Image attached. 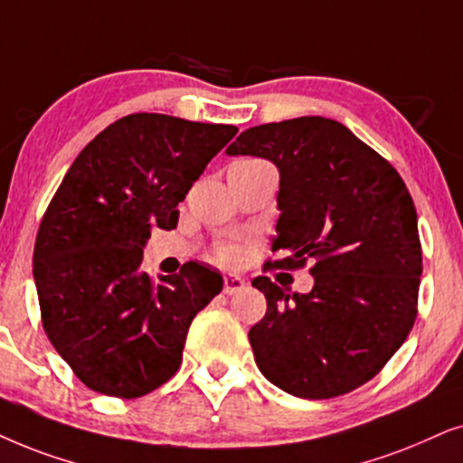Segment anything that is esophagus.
<instances>
[{"label": "esophagus", "instance_id": "obj_1", "mask_svg": "<svg viewBox=\"0 0 463 463\" xmlns=\"http://www.w3.org/2000/svg\"><path fill=\"white\" fill-rule=\"evenodd\" d=\"M245 286H248V283H245L243 277H239V275H226L224 277V294H228V296L241 292V289H245Z\"/></svg>", "mask_w": 463, "mask_h": 463}]
</instances>
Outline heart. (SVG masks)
I'll return each mask as SVG.
<instances>
[{"label": "heart", "instance_id": "obj_1", "mask_svg": "<svg viewBox=\"0 0 463 463\" xmlns=\"http://www.w3.org/2000/svg\"><path fill=\"white\" fill-rule=\"evenodd\" d=\"M220 258H222V260H232V258H235V251H232V250H222L220 251Z\"/></svg>", "mask_w": 463, "mask_h": 463}]
</instances>
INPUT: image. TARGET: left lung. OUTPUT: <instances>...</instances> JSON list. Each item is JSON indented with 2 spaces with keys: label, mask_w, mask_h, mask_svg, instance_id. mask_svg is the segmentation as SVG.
I'll return each mask as SVG.
<instances>
[{
  "label": "left lung",
  "mask_w": 463,
  "mask_h": 463,
  "mask_svg": "<svg viewBox=\"0 0 463 463\" xmlns=\"http://www.w3.org/2000/svg\"><path fill=\"white\" fill-rule=\"evenodd\" d=\"M228 156L279 171L275 267L313 260L311 292L269 277L251 286L267 313L250 330L256 366L296 398L343 396L371 381L406 341L421 277L417 212L402 177L341 122L324 116L251 127Z\"/></svg>",
  "instance_id": "1"
}]
</instances>
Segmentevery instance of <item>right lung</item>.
Segmentation results:
<instances>
[{"mask_svg": "<svg viewBox=\"0 0 463 463\" xmlns=\"http://www.w3.org/2000/svg\"><path fill=\"white\" fill-rule=\"evenodd\" d=\"M235 135L232 125L131 114L65 174L35 239L33 279L52 347L90 390L139 398L180 368L190 324L224 279L188 262L154 283L141 256L152 226H177V205Z\"/></svg>", "mask_w": 463, "mask_h": 463, "instance_id": "1", "label": "right lung"}]
</instances>
